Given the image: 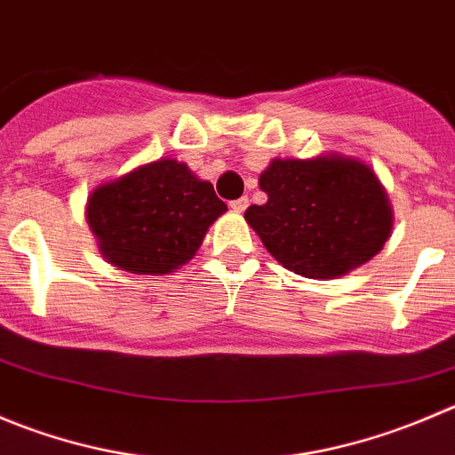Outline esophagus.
Instances as JSON below:
<instances>
[{"label": "esophagus", "instance_id": "obj_1", "mask_svg": "<svg viewBox=\"0 0 455 455\" xmlns=\"http://www.w3.org/2000/svg\"><path fill=\"white\" fill-rule=\"evenodd\" d=\"M228 206H231V209L235 211V213H244L246 206H249V197H240V200H233Z\"/></svg>", "mask_w": 455, "mask_h": 455}]
</instances>
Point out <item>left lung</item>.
Returning <instances> with one entry per match:
<instances>
[{"label":"left lung","instance_id":"obj_1","mask_svg":"<svg viewBox=\"0 0 455 455\" xmlns=\"http://www.w3.org/2000/svg\"><path fill=\"white\" fill-rule=\"evenodd\" d=\"M268 200L249 227L284 268L333 280L380 253L394 227L389 197L367 164L345 156L275 160L259 175Z\"/></svg>","mask_w":455,"mask_h":455}]
</instances>
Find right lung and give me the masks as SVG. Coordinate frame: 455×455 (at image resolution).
<instances>
[{"label": "right lung", "instance_id": "right-lung-1", "mask_svg": "<svg viewBox=\"0 0 455 455\" xmlns=\"http://www.w3.org/2000/svg\"><path fill=\"white\" fill-rule=\"evenodd\" d=\"M224 211L213 184L166 157L97 187L86 222L106 262L138 275H164L196 255Z\"/></svg>", "mask_w": 455, "mask_h": 455}]
</instances>
